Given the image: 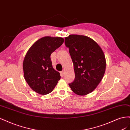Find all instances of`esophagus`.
I'll return each mask as SVG.
<instances>
[{
	"label": "esophagus",
	"instance_id": "1",
	"mask_svg": "<svg viewBox=\"0 0 130 130\" xmlns=\"http://www.w3.org/2000/svg\"><path fill=\"white\" fill-rule=\"evenodd\" d=\"M64 73H65V71H64V70H63V71H62L61 72V74L62 75V76H63L64 75Z\"/></svg>",
	"mask_w": 130,
	"mask_h": 130
}]
</instances>
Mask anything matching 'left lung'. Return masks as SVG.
I'll return each mask as SVG.
<instances>
[{"label": "left lung", "mask_w": 130, "mask_h": 130, "mask_svg": "<svg viewBox=\"0 0 130 130\" xmlns=\"http://www.w3.org/2000/svg\"><path fill=\"white\" fill-rule=\"evenodd\" d=\"M65 45L69 48L75 72L69 87L77 95H87L96 88L104 75V53L95 41L83 35H70L65 38Z\"/></svg>", "instance_id": "8db88e82"}]
</instances>
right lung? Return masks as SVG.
<instances>
[{
  "mask_svg": "<svg viewBox=\"0 0 130 130\" xmlns=\"http://www.w3.org/2000/svg\"><path fill=\"white\" fill-rule=\"evenodd\" d=\"M64 42L61 37L46 36L32 44L23 63L25 80L35 92L45 95L52 92L61 76L52 66L50 55Z\"/></svg>",
  "mask_w": 130,
  "mask_h": 130,
  "instance_id": "add662e5",
  "label": "right lung"
}]
</instances>
